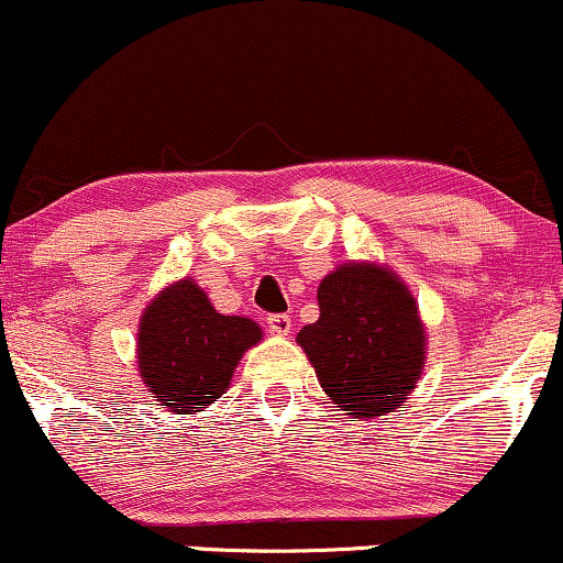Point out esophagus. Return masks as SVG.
I'll list each match as a JSON object with an SVG mask.
<instances>
[{
    "mask_svg": "<svg viewBox=\"0 0 563 563\" xmlns=\"http://www.w3.org/2000/svg\"><path fill=\"white\" fill-rule=\"evenodd\" d=\"M266 323H268L271 334H279V336L292 334V318H289L287 313H274V316H268Z\"/></svg>",
    "mask_w": 563,
    "mask_h": 563,
    "instance_id": "esophagus-1",
    "label": "esophagus"
}]
</instances>
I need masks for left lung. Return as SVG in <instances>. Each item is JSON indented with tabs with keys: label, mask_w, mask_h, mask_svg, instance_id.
<instances>
[{
	"label": "left lung",
	"mask_w": 563,
	"mask_h": 563,
	"mask_svg": "<svg viewBox=\"0 0 563 563\" xmlns=\"http://www.w3.org/2000/svg\"><path fill=\"white\" fill-rule=\"evenodd\" d=\"M318 308L297 344L323 391L352 418L399 409L426 367V329L407 284L376 263H342L318 284Z\"/></svg>",
	"instance_id": "obj_1"
}]
</instances>
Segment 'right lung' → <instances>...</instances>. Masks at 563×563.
Instances as JSON below:
<instances>
[{
    "label": "right lung",
    "instance_id": "obj_1",
    "mask_svg": "<svg viewBox=\"0 0 563 563\" xmlns=\"http://www.w3.org/2000/svg\"><path fill=\"white\" fill-rule=\"evenodd\" d=\"M261 336L258 323L221 316L196 282L183 279L143 310L137 371L169 412L196 415L227 391L240 357Z\"/></svg>",
    "mask_w": 563,
    "mask_h": 563
}]
</instances>
